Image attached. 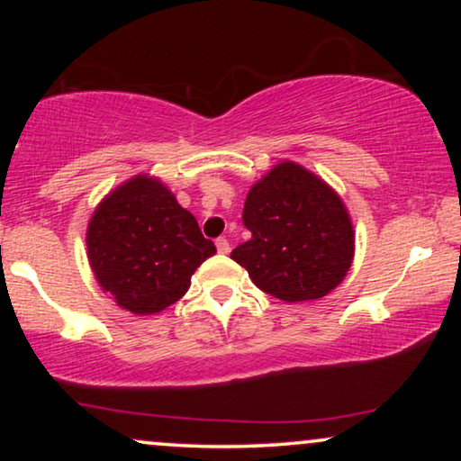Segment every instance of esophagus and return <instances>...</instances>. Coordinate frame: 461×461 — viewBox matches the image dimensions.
Instances as JSON below:
<instances>
[{
    "instance_id": "esophagus-1",
    "label": "esophagus",
    "mask_w": 461,
    "mask_h": 461,
    "mask_svg": "<svg viewBox=\"0 0 461 461\" xmlns=\"http://www.w3.org/2000/svg\"><path fill=\"white\" fill-rule=\"evenodd\" d=\"M216 248H218V254H229V251H230L229 239H226V237L216 239Z\"/></svg>"
}]
</instances>
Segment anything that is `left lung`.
Listing matches in <instances>:
<instances>
[{
    "instance_id": "obj_1",
    "label": "left lung",
    "mask_w": 461,
    "mask_h": 461,
    "mask_svg": "<svg viewBox=\"0 0 461 461\" xmlns=\"http://www.w3.org/2000/svg\"><path fill=\"white\" fill-rule=\"evenodd\" d=\"M243 224L251 239L230 258L279 300L323 298L355 258V230L339 194L294 161L275 166L249 188Z\"/></svg>"
}]
</instances>
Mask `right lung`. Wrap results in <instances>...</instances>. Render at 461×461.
<instances>
[{
	"instance_id": "right-lung-1",
	"label": "right lung",
	"mask_w": 461,
	"mask_h": 461,
	"mask_svg": "<svg viewBox=\"0 0 461 461\" xmlns=\"http://www.w3.org/2000/svg\"><path fill=\"white\" fill-rule=\"evenodd\" d=\"M87 260L113 300L134 314L161 312L191 287L216 245L161 180L140 174L106 194L87 224Z\"/></svg>"
}]
</instances>
